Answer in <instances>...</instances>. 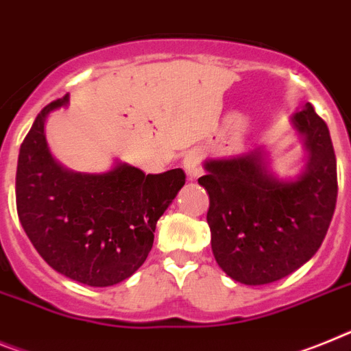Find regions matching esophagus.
Segmentation results:
<instances>
[{"label": "esophagus", "mask_w": 351, "mask_h": 351, "mask_svg": "<svg viewBox=\"0 0 351 351\" xmlns=\"http://www.w3.org/2000/svg\"><path fill=\"white\" fill-rule=\"evenodd\" d=\"M200 160H202V154H200V151H197V149H193V151H190L184 154L182 167H184V170H186V176L190 179H195L200 176Z\"/></svg>", "instance_id": "esophagus-1"}]
</instances>
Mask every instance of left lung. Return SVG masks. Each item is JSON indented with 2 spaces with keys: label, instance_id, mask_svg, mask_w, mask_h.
Here are the masks:
<instances>
[{
  "label": "left lung",
  "instance_id": "8db88e82",
  "mask_svg": "<svg viewBox=\"0 0 351 351\" xmlns=\"http://www.w3.org/2000/svg\"><path fill=\"white\" fill-rule=\"evenodd\" d=\"M309 161L293 181L269 173L261 151L208 160L200 186L218 266L236 282L261 286L287 277L322 247L337 200V165L325 121L307 103L293 115Z\"/></svg>",
  "mask_w": 351,
  "mask_h": 351
}]
</instances>
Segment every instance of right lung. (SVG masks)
I'll return each instance as SVG.
<instances>
[{
  "label": "right lung",
  "instance_id": "right-lung-1",
  "mask_svg": "<svg viewBox=\"0 0 351 351\" xmlns=\"http://www.w3.org/2000/svg\"><path fill=\"white\" fill-rule=\"evenodd\" d=\"M67 101L65 95L42 108L21 143L17 215L51 268L86 286H113L143 265L154 243L156 221L186 176L181 169L145 176L125 163L104 173L64 169L47 147L44 121Z\"/></svg>",
  "mask_w": 351,
  "mask_h": 351
}]
</instances>
